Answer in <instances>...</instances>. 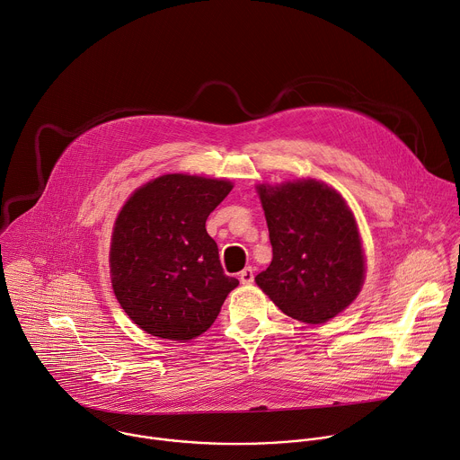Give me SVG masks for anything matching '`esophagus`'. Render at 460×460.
Here are the masks:
<instances>
[{
  "label": "esophagus",
  "mask_w": 460,
  "mask_h": 460,
  "mask_svg": "<svg viewBox=\"0 0 460 460\" xmlns=\"http://www.w3.org/2000/svg\"><path fill=\"white\" fill-rule=\"evenodd\" d=\"M238 276H240V281L245 283V285H249V283L254 281V270H252V267H245Z\"/></svg>",
  "instance_id": "34e87169"
}]
</instances>
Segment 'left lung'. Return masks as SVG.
<instances>
[{
	"label": "left lung",
	"mask_w": 460,
	"mask_h": 460,
	"mask_svg": "<svg viewBox=\"0 0 460 460\" xmlns=\"http://www.w3.org/2000/svg\"><path fill=\"white\" fill-rule=\"evenodd\" d=\"M272 261L254 279L276 307L320 325L345 311L365 281L356 218L343 197L316 179L256 186Z\"/></svg>",
	"instance_id": "8db88e82"
}]
</instances>
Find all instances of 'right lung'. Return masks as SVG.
Returning a JSON list of instances; mask_svg holds the SVG:
<instances>
[{
	"instance_id": "1",
	"label": "right lung",
	"mask_w": 460,
	"mask_h": 460,
	"mask_svg": "<svg viewBox=\"0 0 460 460\" xmlns=\"http://www.w3.org/2000/svg\"><path fill=\"white\" fill-rule=\"evenodd\" d=\"M231 190L229 181L172 173L122 206L110 245L111 287L144 332L190 341L215 323L238 279L224 272L206 220Z\"/></svg>"
}]
</instances>
